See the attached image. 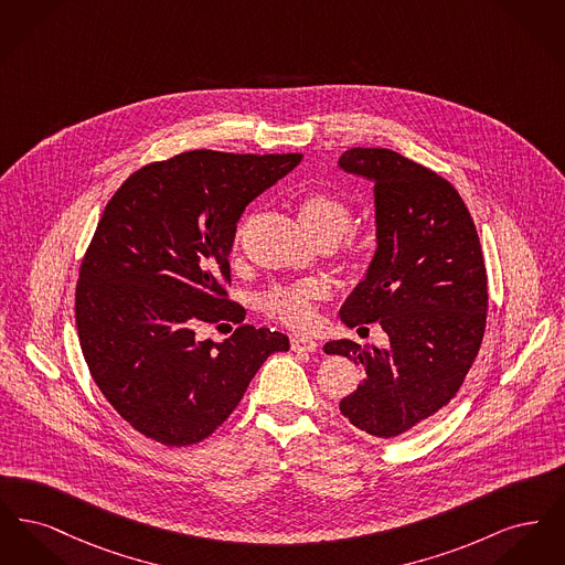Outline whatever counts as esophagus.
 <instances>
[{"instance_id": "34e87169", "label": "esophagus", "mask_w": 565, "mask_h": 565, "mask_svg": "<svg viewBox=\"0 0 565 565\" xmlns=\"http://www.w3.org/2000/svg\"><path fill=\"white\" fill-rule=\"evenodd\" d=\"M290 345H292V350L302 351V353H313V351H318V341L307 339V337H292V339H290Z\"/></svg>"}]
</instances>
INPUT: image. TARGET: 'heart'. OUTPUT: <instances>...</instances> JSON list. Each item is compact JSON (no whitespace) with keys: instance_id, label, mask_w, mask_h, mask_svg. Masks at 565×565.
Segmentation results:
<instances>
[{"instance_id":"obj_1","label":"heart","mask_w":565,"mask_h":565,"mask_svg":"<svg viewBox=\"0 0 565 565\" xmlns=\"http://www.w3.org/2000/svg\"><path fill=\"white\" fill-rule=\"evenodd\" d=\"M302 228L318 243L339 247L345 258L358 254V239L343 235L351 224V207L345 199L328 190H309L296 205ZM328 296V288L318 279H307L295 286H277L263 296L267 316L296 330H311L318 323L316 302Z\"/></svg>"}]
</instances>
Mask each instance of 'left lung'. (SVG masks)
Wrapping results in <instances>:
<instances>
[{
  "label": "left lung",
  "mask_w": 565,
  "mask_h": 565,
  "mask_svg": "<svg viewBox=\"0 0 565 565\" xmlns=\"http://www.w3.org/2000/svg\"><path fill=\"white\" fill-rule=\"evenodd\" d=\"M339 167L375 182L376 252L341 320L379 322L387 348L330 341L364 366L339 408L358 430L394 438L451 403L483 343L487 270L477 226L445 178L387 148H351ZM362 330V328H360Z\"/></svg>",
  "instance_id": "obj_1"
}]
</instances>
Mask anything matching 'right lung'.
<instances>
[{
	"label": "right lung",
	"mask_w": 565,
	"mask_h": 565,
	"mask_svg": "<svg viewBox=\"0 0 565 565\" xmlns=\"http://www.w3.org/2000/svg\"><path fill=\"white\" fill-rule=\"evenodd\" d=\"M302 154L182 152L137 169L114 192L82 258L76 326L82 353L114 411L143 436L189 447L214 434L249 381L290 341L239 326L224 343L205 323H242L228 254L249 201Z\"/></svg>",
	"instance_id": "1"
}]
</instances>
